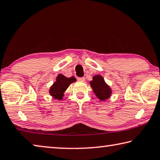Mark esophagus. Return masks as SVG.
Returning <instances> with one entry per match:
<instances>
[{
  "instance_id": "34e87169",
  "label": "esophagus",
  "mask_w": 160,
  "mask_h": 160,
  "mask_svg": "<svg viewBox=\"0 0 160 160\" xmlns=\"http://www.w3.org/2000/svg\"><path fill=\"white\" fill-rule=\"evenodd\" d=\"M78 80L80 81V82H84L85 81V78L84 77H78Z\"/></svg>"
}]
</instances>
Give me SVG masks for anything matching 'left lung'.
<instances>
[{
	"label": "left lung",
	"mask_w": 160,
	"mask_h": 160,
	"mask_svg": "<svg viewBox=\"0 0 160 160\" xmlns=\"http://www.w3.org/2000/svg\"><path fill=\"white\" fill-rule=\"evenodd\" d=\"M91 88L96 96L101 101L108 99L111 94V89L105 82L103 78L101 75H96L93 77V80L90 82Z\"/></svg>",
	"instance_id": "1"
}]
</instances>
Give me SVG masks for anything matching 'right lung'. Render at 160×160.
Segmentation results:
<instances>
[{"label": "right lung", "instance_id": "obj_1", "mask_svg": "<svg viewBox=\"0 0 160 160\" xmlns=\"http://www.w3.org/2000/svg\"><path fill=\"white\" fill-rule=\"evenodd\" d=\"M76 82L74 77L67 78L62 74H59L57 77L56 82L53 83L49 89V93L54 98L61 100L64 96V92L67 90L71 83Z\"/></svg>", "mask_w": 160, "mask_h": 160}]
</instances>
